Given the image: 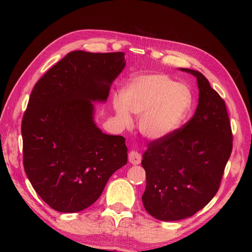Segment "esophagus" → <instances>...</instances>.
Returning a JSON list of instances; mask_svg holds the SVG:
<instances>
[{"label":"esophagus","mask_w":252,"mask_h":252,"mask_svg":"<svg viewBox=\"0 0 252 252\" xmlns=\"http://www.w3.org/2000/svg\"><path fill=\"white\" fill-rule=\"evenodd\" d=\"M141 160H142V156L140 153H137L135 151H132L130 152L129 154V161L132 163V164H138L141 163Z\"/></svg>","instance_id":"obj_1"}]
</instances>
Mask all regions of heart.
Segmentation results:
<instances>
[{
  "label": "heart",
  "instance_id": "obj_1",
  "mask_svg": "<svg viewBox=\"0 0 252 252\" xmlns=\"http://www.w3.org/2000/svg\"><path fill=\"white\" fill-rule=\"evenodd\" d=\"M192 95L185 84L165 74H145L127 83L122 100L116 99L117 118L130 126V112L140 117V130L151 140H162L179 129L191 108Z\"/></svg>",
  "mask_w": 252,
  "mask_h": 252
}]
</instances>
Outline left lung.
Returning <instances> with one entry per match:
<instances>
[{"label": "left lung", "instance_id": "8db88e82", "mask_svg": "<svg viewBox=\"0 0 252 252\" xmlns=\"http://www.w3.org/2000/svg\"><path fill=\"white\" fill-rule=\"evenodd\" d=\"M197 78L199 98L184 126L148 144L142 165L146 211L161 221H179L208 205L220 187L231 156L233 135L225 101L199 71L181 68Z\"/></svg>", "mask_w": 252, "mask_h": 252}]
</instances>
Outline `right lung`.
Segmentation results:
<instances>
[{
    "instance_id": "1",
    "label": "right lung",
    "mask_w": 252,
    "mask_h": 252,
    "mask_svg": "<svg viewBox=\"0 0 252 252\" xmlns=\"http://www.w3.org/2000/svg\"><path fill=\"white\" fill-rule=\"evenodd\" d=\"M125 66L122 52L73 51L32 90L21 122L24 168L37 195L56 211L93 205L127 162L126 138L96 126L92 103L107 100Z\"/></svg>"
}]
</instances>
